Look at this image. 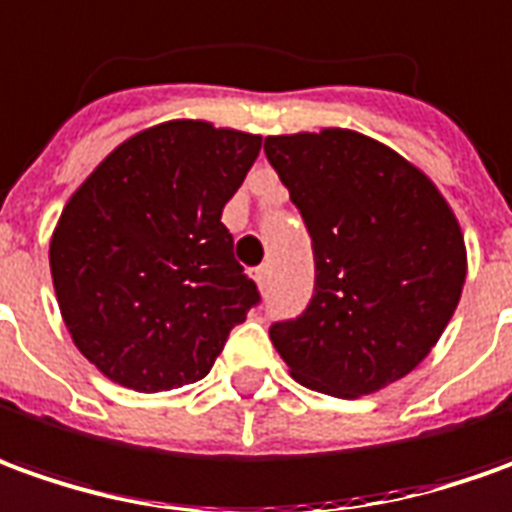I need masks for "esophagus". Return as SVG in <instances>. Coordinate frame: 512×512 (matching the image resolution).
I'll return each mask as SVG.
<instances>
[{
	"label": "esophagus",
	"mask_w": 512,
	"mask_h": 512,
	"mask_svg": "<svg viewBox=\"0 0 512 512\" xmlns=\"http://www.w3.org/2000/svg\"><path fill=\"white\" fill-rule=\"evenodd\" d=\"M267 278H270V270H267V264H262V267H256V270H253V281H256V284H259V287H267Z\"/></svg>",
	"instance_id": "1"
}]
</instances>
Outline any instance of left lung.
Here are the masks:
<instances>
[{
  "mask_svg": "<svg viewBox=\"0 0 512 512\" xmlns=\"http://www.w3.org/2000/svg\"><path fill=\"white\" fill-rule=\"evenodd\" d=\"M312 236L315 295L270 326L292 379L359 398L404 379L438 345L465 284V239L438 186L357 130L264 139Z\"/></svg>",
  "mask_w": 512,
  "mask_h": 512,
  "instance_id": "8db88e82",
  "label": "left lung"
}]
</instances>
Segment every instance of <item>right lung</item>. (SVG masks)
Segmentation results:
<instances>
[{
    "label": "right lung",
    "instance_id": "add662e5",
    "mask_svg": "<svg viewBox=\"0 0 512 512\" xmlns=\"http://www.w3.org/2000/svg\"><path fill=\"white\" fill-rule=\"evenodd\" d=\"M262 136L172 119L105 155L49 242L61 317L111 382L161 393L203 379L259 303L222 209Z\"/></svg>",
    "mask_w": 512,
    "mask_h": 512
}]
</instances>
